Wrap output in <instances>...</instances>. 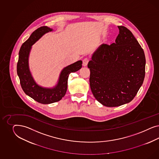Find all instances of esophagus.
Instances as JSON below:
<instances>
[{
	"label": "esophagus",
	"mask_w": 159,
	"mask_h": 159,
	"mask_svg": "<svg viewBox=\"0 0 159 159\" xmlns=\"http://www.w3.org/2000/svg\"><path fill=\"white\" fill-rule=\"evenodd\" d=\"M89 61V58H84V59H83V65L84 66H86L87 65V64H88Z\"/></svg>",
	"instance_id": "obj_1"
}]
</instances>
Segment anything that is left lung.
<instances>
[{
    "instance_id": "8db88e82",
    "label": "left lung",
    "mask_w": 159,
    "mask_h": 159,
    "mask_svg": "<svg viewBox=\"0 0 159 159\" xmlns=\"http://www.w3.org/2000/svg\"><path fill=\"white\" fill-rule=\"evenodd\" d=\"M118 27L120 31L116 43L101 44L87 65L93 96L109 107L132 101L145 76L143 49L129 30L124 26Z\"/></svg>"
}]
</instances>
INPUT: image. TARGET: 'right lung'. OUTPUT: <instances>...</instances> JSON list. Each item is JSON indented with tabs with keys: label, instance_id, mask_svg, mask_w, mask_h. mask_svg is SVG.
I'll return each instance as SVG.
<instances>
[{
	"label": "right lung",
	"instance_id": "right-lung-1",
	"mask_svg": "<svg viewBox=\"0 0 159 159\" xmlns=\"http://www.w3.org/2000/svg\"><path fill=\"white\" fill-rule=\"evenodd\" d=\"M52 30L47 26H43L34 31L29 39L21 45L17 65V72L24 93L35 101L43 104H51L61 100L67 91V79L69 74L79 70L82 66V61H78L63 68L60 74L57 84L53 88L43 87L34 81L29 66V54L31 46L43 34Z\"/></svg>",
	"mask_w": 159,
	"mask_h": 159
}]
</instances>
